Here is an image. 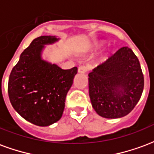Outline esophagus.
Returning <instances> with one entry per match:
<instances>
[{
    "label": "esophagus",
    "mask_w": 154,
    "mask_h": 154,
    "mask_svg": "<svg viewBox=\"0 0 154 154\" xmlns=\"http://www.w3.org/2000/svg\"><path fill=\"white\" fill-rule=\"evenodd\" d=\"M87 67L86 66H80V67H78V69H77V72H79V73H86L87 72Z\"/></svg>",
    "instance_id": "34e87169"
}]
</instances>
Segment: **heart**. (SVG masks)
Returning a JSON list of instances; mask_svg holds the SVG:
<instances>
[{
	"label": "heart",
	"instance_id": "heart-1",
	"mask_svg": "<svg viewBox=\"0 0 154 154\" xmlns=\"http://www.w3.org/2000/svg\"><path fill=\"white\" fill-rule=\"evenodd\" d=\"M105 45V42L102 40H94L91 43H88L86 45H84L83 47L82 48L83 51H87V52H95V51H97L100 49L101 48L103 47ZM108 54V51L105 52L104 54H101V56L99 58V62H103L106 57V55Z\"/></svg>",
	"mask_w": 154,
	"mask_h": 154
}]
</instances>
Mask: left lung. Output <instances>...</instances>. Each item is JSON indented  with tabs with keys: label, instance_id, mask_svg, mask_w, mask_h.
<instances>
[{
	"label": "left lung",
	"instance_id": "8db88e82",
	"mask_svg": "<svg viewBox=\"0 0 154 154\" xmlns=\"http://www.w3.org/2000/svg\"><path fill=\"white\" fill-rule=\"evenodd\" d=\"M91 106L98 115L117 119L131 111L143 90L140 63L131 48L123 47L88 74Z\"/></svg>",
	"mask_w": 154,
	"mask_h": 154
}]
</instances>
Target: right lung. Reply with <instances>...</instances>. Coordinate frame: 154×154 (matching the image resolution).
Returning <instances> with one entry per match:
<instances>
[{
  "label": "right lung",
  "instance_id": "1",
  "mask_svg": "<svg viewBox=\"0 0 154 154\" xmlns=\"http://www.w3.org/2000/svg\"><path fill=\"white\" fill-rule=\"evenodd\" d=\"M57 36H40L20 54L8 82V95L15 110L25 120L48 126L61 119L65 99L77 67L64 70L43 58L45 45L57 43Z\"/></svg>",
  "mask_w": 154,
  "mask_h": 154
}]
</instances>
